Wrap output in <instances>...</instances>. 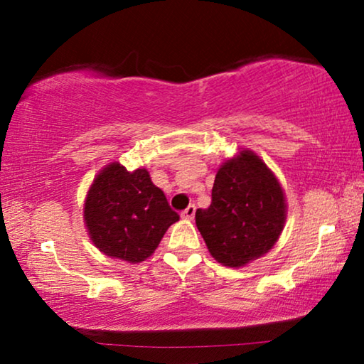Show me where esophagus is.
<instances>
[{
    "label": "esophagus",
    "mask_w": 364,
    "mask_h": 364,
    "mask_svg": "<svg viewBox=\"0 0 364 364\" xmlns=\"http://www.w3.org/2000/svg\"><path fill=\"white\" fill-rule=\"evenodd\" d=\"M193 215H196V205H193V203H191V205H188L186 210L182 212V217L183 218H188V220H192Z\"/></svg>",
    "instance_id": "1"
}]
</instances>
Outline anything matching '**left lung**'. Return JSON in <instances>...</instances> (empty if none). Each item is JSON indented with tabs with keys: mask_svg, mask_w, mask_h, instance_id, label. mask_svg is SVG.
Listing matches in <instances>:
<instances>
[{
	"mask_svg": "<svg viewBox=\"0 0 364 364\" xmlns=\"http://www.w3.org/2000/svg\"><path fill=\"white\" fill-rule=\"evenodd\" d=\"M285 207L273 172L252 151H242L218 168L210 207L198 208L196 223L217 262L243 267L275 245Z\"/></svg>",
	"mask_w": 364,
	"mask_h": 364,
	"instance_id": "8db88e82",
	"label": "left lung"
}]
</instances>
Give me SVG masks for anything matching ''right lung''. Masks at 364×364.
<instances>
[{"instance_id":"obj_1","label":"right lung","mask_w":364,"mask_h":364,"mask_svg":"<svg viewBox=\"0 0 364 364\" xmlns=\"http://www.w3.org/2000/svg\"><path fill=\"white\" fill-rule=\"evenodd\" d=\"M89 237L107 257L144 262L178 220L146 168L129 172L112 162L94 178L84 205Z\"/></svg>"}]
</instances>
